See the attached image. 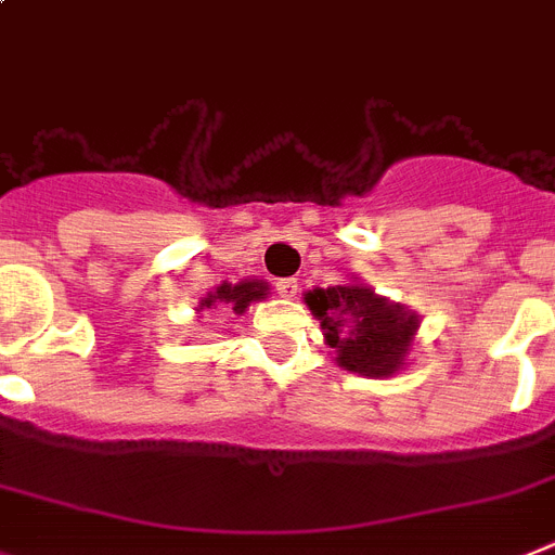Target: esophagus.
<instances>
[{
	"instance_id": "obj_1",
	"label": "esophagus",
	"mask_w": 555,
	"mask_h": 555,
	"mask_svg": "<svg viewBox=\"0 0 555 555\" xmlns=\"http://www.w3.org/2000/svg\"><path fill=\"white\" fill-rule=\"evenodd\" d=\"M274 292L281 297H286V300H292V297L297 295V281L295 278H283V281L274 283Z\"/></svg>"
}]
</instances>
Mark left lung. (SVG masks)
Listing matches in <instances>:
<instances>
[{"label": "left lung", "instance_id": "obj_1", "mask_svg": "<svg viewBox=\"0 0 555 555\" xmlns=\"http://www.w3.org/2000/svg\"><path fill=\"white\" fill-rule=\"evenodd\" d=\"M306 306L320 320L325 343L336 350V364L367 378H385L404 367L418 331V314L399 302L373 295L371 286L314 288Z\"/></svg>", "mask_w": 555, "mask_h": 555}]
</instances>
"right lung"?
I'll return each mask as SVG.
<instances>
[{"instance_id":"add662e5","label":"right lung","mask_w":555,"mask_h":555,"mask_svg":"<svg viewBox=\"0 0 555 555\" xmlns=\"http://www.w3.org/2000/svg\"><path fill=\"white\" fill-rule=\"evenodd\" d=\"M269 295V286L263 281H241V283H221L216 292H210L207 297H202L198 302V311L202 309H212V306H219V302H227L235 314H244L249 309V302L263 300Z\"/></svg>"}]
</instances>
